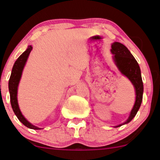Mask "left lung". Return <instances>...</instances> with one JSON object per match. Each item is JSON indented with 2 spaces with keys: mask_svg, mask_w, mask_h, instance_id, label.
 <instances>
[{
  "mask_svg": "<svg viewBox=\"0 0 160 160\" xmlns=\"http://www.w3.org/2000/svg\"><path fill=\"white\" fill-rule=\"evenodd\" d=\"M111 48V52L113 54V59L115 65L121 73L130 80L135 88L136 92V101L130 112V116L123 124L115 127L118 128L131 122L132 119L136 116L142 101L144 87L139 65L128 48L125 47L123 44L117 42L112 44Z\"/></svg>",
  "mask_w": 160,
  "mask_h": 160,
  "instance_id": "obj_1",
  "label": "left lung"
}]
</instances>
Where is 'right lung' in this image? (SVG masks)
Here are the masks:
<instances>
[{
	"label": "right lung",
	"instance_id": "1",
	"mask_svg": "<svg viewBox=\"0 0 160 160\" xmlns=\"http://www.w3.org/2000/svg\"><path fill=\"white\" fill-rule=\"evenodd\" d=\"M32 47L31 45H29L24 53H22L20 57L15 61L14 65H13L12 69V73H11L10 78L9 80V95H10V103L12 106V110L14 112L15 115L18 120L25 125L27 128L30 129H33V130H41L42 128H38V127L34 126L31 123H30L24 118V115H22V112L19 109V106L18 103V99H17V94H18V87L19 82H20L21 78L23 69H24L25 64H26L27 60H28L29 55H30V51H32Z\"/></svg>",
	"mask_w": 160,
	"mask_h": 160
}]
</instances>
